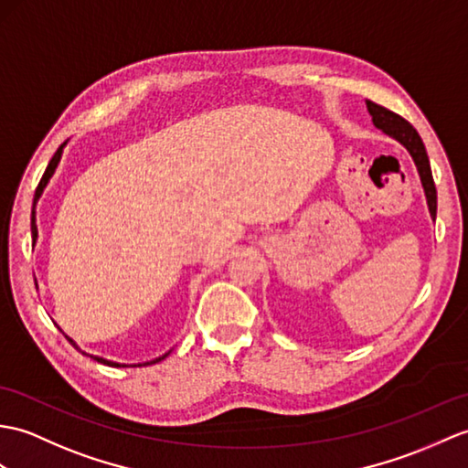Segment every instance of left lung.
Returning a JSON list of instances; mask_svg holds the SVG:
<instances>
[{
  "label": "left lung",
  "mask_w": 468,
  "mask_h": 468,
  "mask_svg": "<svg viewBox=\"0 0 468 468\" xmlns=\"http://www.w3.org/2000/svg\"><path fill=\"white\" fill-rule=\"evenodd\" d=\"M367 110L373 117L375 127L381 129V132H385L388 137L397 139L399 144L409 151L412 161H415L417 171L420 176L422 189H425L429 213L434 219V217H437V187H434V181H432V171H431V163H429L425 144H422V139L417 133V129L412 127L407 119H403L400 115L388 112L387 107L377 105L368 100H367Z\"/></svg>",
  "instance_id": "1"
}]
</instances>
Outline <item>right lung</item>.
Segmentation results:
<instances>
[{
	"label": "right lung",
	"mask_w": 468,
	"mask_h": 468,
	"mask_svg": "<svg viewBox=\"0 0 468 468\" xmlns=\"http://www.w3.org/2000/svg\"><path fill=\"white\" fill-rule=\"evenodd\" d=\"M65 144H68V141H65ZM65 144H61L59 145V149L56 151V154H53V157H51V161L48 163V169H46V173H43V177H41V181H39V185H37V189H36V195H34V209H31V239H34V243H36V239H37V225H36V205H37V201H39V197H41V193H43V189L48 187V183H49V179L53 177V173H56V169H58V163H59V159H61V154H63V147H65ZM68 341L75 346V349H80L78 345H75V341L73 339H69L68 336ZM81 351V349H80ZM83 353V351H81ZM83 355H87V353H83ZM169 353H165V355H161V356H157V358H154V361H147V363H139V365H129V367H145V365H154V363H159V361H163V358H165ZM91 358H95L97 363H103V365H110V367H127V365H122V363H113V361H107V358H101V356H95V355H90Z\"/></svg>",
	"instance_id": "add662e5"
}]
</instances>
